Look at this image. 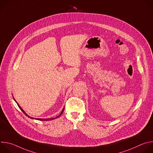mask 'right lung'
<instances>
[{"label": "right lung", "mask_w": 153, "mask_h": 153, "mask_svg": "<svg viewBox=\"0 0 153 153\" xmlns=\"http://www.w3.org/2000/svg\"><path fill=\"white\" fill-rule=\"evenodd\" d=\"M13 99H14V97H13ZM14 101L17 103V105H18V106L19 107V108L20 109V110H22V111L27 116H28V117H30V118H31V119H36V120H53V119H56V118H58L59 117H60V116H61V114L63 113V111H64V108L63 109V110H62V112H61V113L58 116H57L56 117H54V118H50V119H37V118H33V117H30V116H29L24 111V110H23V109L20 106V105L17 103V102L16 101V100L14 99Z\"/></svg>", "instance_id": "1"}]
</instances>
